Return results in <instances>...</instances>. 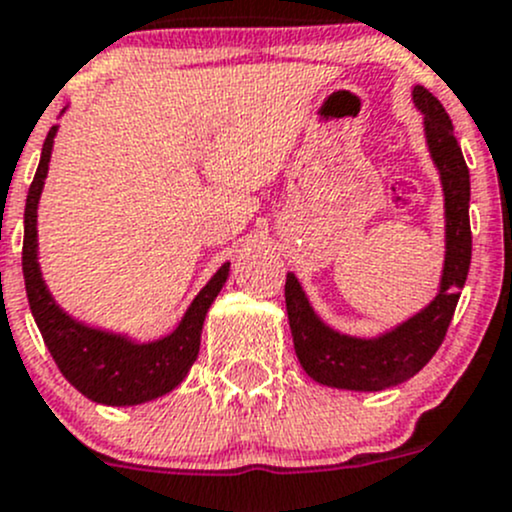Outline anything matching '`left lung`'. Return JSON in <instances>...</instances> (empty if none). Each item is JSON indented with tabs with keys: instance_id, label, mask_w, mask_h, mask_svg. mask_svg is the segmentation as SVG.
Listing matches in <instances>:
<instances>
[{
	"instance_id": "left-lung-1",
	"label": "left lung",
	"mask_w": 512,
	"mask_h": 512,
	"mask_svg": "<svg viewBox=\"0 0 512 512\" xmlns=\"http://www.w3.org/2000/svg\"><path fill=\"white\" fill-rule=\"evenodd\" d=\"M416 110L424 115L429 155L444 187L446 254L439 293L426 308L377 337L337 333L325 325L310 305L293 273L286 276V310L291 323L295 355L310 379L350 392H382L414 377L444 342L461 288L471 266V175L453 138V125L444 105L424 86L412 91Z\"/></svg>"
}]
</instances>
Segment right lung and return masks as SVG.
<instances>
[{"instance_id": "right-lung-1", "label": "right lung", "mask_w": 512, "mask_h": 512, "mask_svg": "<svg viewBox=\"0 0 512 512\" xmlns=\"http://www.w3.org/2000/svg\"><path fill=\"white\" fill-rule=\"evenodd\" d=\"M56 130L59 125H54L46 135L34 182L26 194L21 268H24L31 315L61 374L83 397L105 407H135V404L152 402L172 392L197 360L204 318L229 278V261L197 293L177 328L160 340L138 342L128 335L91 328L71 318L46 288L39 268V239H36V209H39L44 179L49 175Z\"/></svg>"}]
</instances>
